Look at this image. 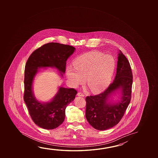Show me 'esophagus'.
<instances>
[{
  "instance_id": "34e87169",
  "label": "esophagus",
  "mask_w": 158,
  "mask_h": 158,
  "mask_svg": "<svg viewBox=\"0 0 158 158\" xmlns=\"http://www.w3.org/2000/svg\"><path fill=\"white\" fill-rule=\"evenodd\" d=\"M77 95L79 96H81V97H84V96H85L84 95V94H83L81 93H78Z\"/></svg>"
}]
</instances>
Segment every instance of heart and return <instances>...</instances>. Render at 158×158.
Segmentation results:
<instances>
[{
	"mask_svg": "<svg viewBox=\"0 0 158 158\" xmlns=\"http://www.w3.org/2000/svg\"><path fill=\"white\" fill-rule=\"evenodd\" d=\"M74 67L66 68V77L70 84L77 87L86 78L88 87L92 92L104 90L111 82L115 69L114 57L98 51L88 52L78 57Z\"/></svg>",
	"mask_w": 158,
	"mask_h": 158,
	"instance_id": "obj_1",
	"label": "heart"
}]
</instances>
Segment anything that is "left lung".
I'll return each mask as SVG.
<instances>
[{
    "label": "left lung",
    "mask_w": 158,
    "mask_h": 158,
    "mask_svg": "<svg viewBox=\"0 0 158 158\" xmlns=\"http://www.w3.org/2000/svg\"><path fill=\"white\" fill-rule=\"evenodd\" d=\"M132 83L129 61L119 50L116 74L113 83L103 93L86 98V118L92 127L103 131L119 123L131 101ZM116 92L120 94V100L114 103L110 101L112 94Z\"/></svg>",
    "instance_id": "left-lung-1"
}]
</instances>
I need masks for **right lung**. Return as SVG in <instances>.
<instances>
[{"mask_svg": "<svg viewBox=\"0 0 158 158\" xmlns=\"http://www.w3.org/2000/svg\"><path fill=\"white\" fill-rule=\"evenodd\" d=\"M74 47L57 42H51L36 49L29 57L25 68L23 100L34 123L41 128L53 129L60 126L65 119L67 106L75 98L74 89L60 86L51 101L40 102L33 91V82L42 68H56L61 77L65 72L68 58L75 51Z\"/></svg>", "mask_w": 158, "mask_h": 158, "instance_id": "1", "label": "right lung"}]
</instances>
